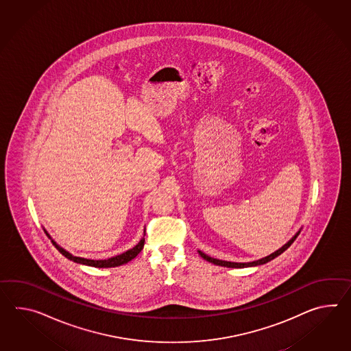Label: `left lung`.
Instances as JSON below:
<instances>
[{"label": "left lung", "instance_id": "1", "mask_svg": "<svg viewBox=\"0 0 351 351\" xmlns=\"http://www.w3.org/2000/svg\"><path fill=\"white\" fill-rule=\"evenodd\" d=\"M298 234H300V232H297V233L291 237V239H289V241H288L282 247L279 248V250H276L275 252L270 254L269 256L263 257V258L256 260V261H252V263H231V261H223V260H218V258H213V257L208 256V255H206V254H204V252H202V251H199V255L203 257L204 260H206V261L213 263L214 265L224 266V267H248V266L263 265V264H266V263L271 261V260L275 258V257L282 255V252H284L287 248L289 247L291 243L295 241V239L298 237Z\"/></svg>", "mask_w": 351, "mask_h": 351}]
</instances>
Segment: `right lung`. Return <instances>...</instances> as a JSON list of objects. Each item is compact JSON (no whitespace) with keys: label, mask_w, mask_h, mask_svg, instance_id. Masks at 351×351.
<instances>
[{"label":"right lung","mask_w":351,"mask_h":351,"mask_svg":"<svg viewBox=\"0 0 351 351\" xmlns=\"http://www.w3.org/2000/svg\"><path fill=\"white\" fill-rule=\"evenodd\" d=\"M47 233V231H44ZM47 236L51 239V236L47 233ZM51 243L56 246V248L60 251V254L64 257H67L69 260L77 263V264H84V265L94 266V267H115V266L123 265L127 264L130 260H133L137 256L138 254L142 251V248L145 246V237L138 242L134 247L130 248L128 251H125L124 254H120L118 256L110 257L106 260H90V258H84V257H77L71 255L64 248L58 246L53 239H51Z\"/></svg>","instance_id":"1"}]
</instances>
